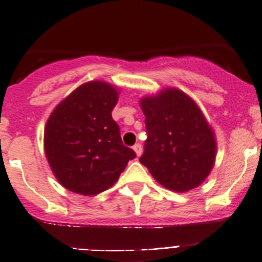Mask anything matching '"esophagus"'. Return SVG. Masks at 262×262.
I'll use <instances>...</instances> for the list:
<instances>
[{
  "instance_id": "1",
  "label": "esophagus",
  "mask_w": 262,
  "mask_h": 262,
  "mask_svg": "<svg viewBox=\"0 0 262 262\" xmlns=\"http://www.w3.org/2000/svg\"><path fill=\"white\" fill-rule=\"evenodd\" d=\"M134 150H135V152H136L137 156H141V154H142V146L140 145V143H136V145L134 146Z\"/></svg>"
}]
</instances>
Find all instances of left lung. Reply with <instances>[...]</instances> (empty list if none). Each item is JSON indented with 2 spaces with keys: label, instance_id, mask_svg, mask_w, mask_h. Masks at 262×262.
<instances>
[{
  "label": "left lung",
  "instance_id": "8db88e82",
  "mask_svg": "<svg viewBox=\"0 0 262 262\" xmlns=\"http://www.w3.org/2000/svg\"><path fill=\"white\" fill-rule=\"evenodd\" d=\"M147 139L140 162L162 186L186 192L198 187L215 162L212 130L195 102L168 89L141 100Z\"/></svg>",
  "mask_w": 262,
  "mask_h": 262
}]
</instances>
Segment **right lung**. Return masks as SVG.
<instances>
[{
	"label": "right lung",
	"instance_id": "1",
	"mask_svg": "<svg viewBox=\"0 0 262 262\" xmlns=\"http://www.w3.org/2000/svg\"><path fill=\"white\" fill-rule=\"evenodd\" d=\"M117 91L92 81L76 89L57 106L45 128V152L58 182L92 196L111 187L136 152L121 140L112 119Z\"/></svg>",
	"mask_w": 262,
	"mask_h": 262
}]
</instances>
